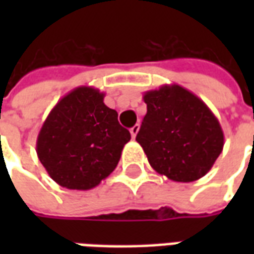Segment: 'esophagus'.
<instances>
[{
	"label": "esophagus",
	"mask_w": 254,
	"mask_h": 254,
	"mask_svg": "<svg viewBox=\"0 0 254 254\" xmlns=\"http://www.w3.org/2000/svg\"><path fill=\"white\" fill-rule=\"evenodd\" d=\"M138 129H140V125H138V124H136L134 127H130V134H132V137H133V138H136V136H137Z\"/></svg>",
	"instance_id": "1"
}]
</instances>
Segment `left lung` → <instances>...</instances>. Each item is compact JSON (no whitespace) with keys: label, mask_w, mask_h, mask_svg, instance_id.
Instances as JSON below:
<instances>
[{"label":"left lung","mask_w":254,"mask_h":254,"mask_svg":"<svg viewBox=\"0 0 254 254\" xmlns=\"http://www.w3.org/2000/svg\"><path fill=\"white\" fill-rule=\"evenodd\" d=\"M147 114L136 140L151 167L176 182L200 180L224 144L218 118L198 96L178 84L144 92Z\"/></svg>","instance_id":"8db88e82"}]
</instances>
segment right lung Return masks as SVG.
Masks as SVG:
<instances>
[{
  "label": "right lung",
  "mask_w": 254,
  "mask_h": 254,
  "mask_svg": "<svg viewBox=\"0 0 254 254\" xmlns=\"http://www.w3.org/2000/svg\"><path fill=\"white\" fill-rule=\"evenodd\" d=\"M105 94L88 85L58 100L43 122L36 154L60 187L89 190L110 176L130 133L105 105Z\"/></svg>",
  "instance_id": "obj_1"
}]
</instances>
